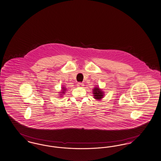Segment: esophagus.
<instances>
[{"label":"esophagus","instance_id":"34e87169","mask_svg":"<svg viewBox=\"0 0 161 161\" xmlns=\"http://www.w3.org/2000/svg\"><path fill=\"white\" fill-rule=\"evenodd\" d=\"M77 86L78 87H83L84 86V84L82 83H78Z\"/></svg>","mask_w":161,"mask_h":161}]
</instances>
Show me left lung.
Here are the masks:
<instances>
[{
    "instance_id": "1",
    "label": "left lung",
    "mask_w": 161,
    "mask_h": 161,
    "mask_svg": "<svg viewBox=\"0 0 161 161\" xmlns=\"http://www.w3.org/2000/svg\"><path fill=\"white\" fill-rule=\"evenodd\" d=\"M93 93L94 98L97 100H101L103 97L104 95L103 91H102V90L99 89L98 87H95L93 89Z\"/></svg>"
}]
</instances>
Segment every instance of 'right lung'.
Masks as SVG:
<instances>
[{
	"mask_svg": "<svg viewBox=\"0 0 161 161\" xmlns=\"http://www.w3.org/2000/svg\"><path fill=\"white\" fill-rule=\"evenodd\" d=\"M62 91L60 92V93H62L61 95H62V93H64V92H65V91H66V89H65V88H64V87H62ZM62 95H63V94H62ZM61 97H62V96H61Z\"/></svg>",
	"mask_w": 161,
	"mask_h": 161,
	"instance_id": "1",
	"label": "right lung"
}]
</instances>
